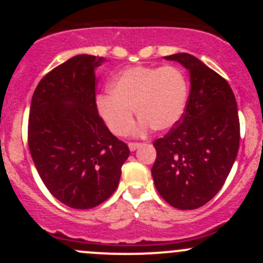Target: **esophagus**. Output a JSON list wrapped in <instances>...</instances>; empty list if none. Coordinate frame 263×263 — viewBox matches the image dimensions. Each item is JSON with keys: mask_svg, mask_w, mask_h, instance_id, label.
I'll return each mask as SVG.
<instances>
[{"mask_svg": "<svg viewBox=\"0 0 263 263\" xmlns=\"http://www.w3.org/2000/svg\"><path fill=\"white\" fill-rule=\"evenodd\" d=\"M140 146H141V142H129L128 144V147L131 151H135L137 147H140Z\"/></svg>", "mask_w": 263, "mask_h": 263, "instance_id": "obj_1", "label": "esophagus"}]
</instances>
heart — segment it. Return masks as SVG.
<instances>
[{"label":"heart","mask_w":263,"mask_h":263,"mask_svg":"<svg viewBox=\"0 0 263 263\" xmlns=\"http://www.w3.org/2000/svg\"><path fill=\"white\" fill-rule=\"evenodd\" d=\"M108 92L98 98V110L116 136H124L132 128V110L142 127L165 131L178 123L184 112L187 81L174 66H135L116 75Z\"/></svg>","instance_id":"heart-1"}]
</instances>
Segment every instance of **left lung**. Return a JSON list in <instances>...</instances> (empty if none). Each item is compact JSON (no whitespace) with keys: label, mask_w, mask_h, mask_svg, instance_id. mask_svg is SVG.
Masks as SVG:
<instances>
[{"label":"left lung","mask_w":263,"mask_h":263,"mask_svg":"<svg viewBox=\"0 0 263 263\" xmlns=\"http://www.w3.org/2000/svg\"><path fill=\"white\" fill-rule=\"evenodd\" d=\"M165 60L190 71L191 90L181 122L153 142L156 160L151 174L169 205L195 210L219 192L237 158V100L228 81L195 55L177 53Z\"/></svg>","instance_id":"left-lung-1"}]
</instances>
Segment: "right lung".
<instances>
[{
    "mask_svg": "<svg viewBox=\"0 0 263 263\" xmlns=\"http://www.w3.org/2000/svg\"><path fill=\"white\" fill-rule=\"evenodd\" d=\"M102 57L79 54L49 71L34 90L28 144L50 195L72 209H92L113 195L129 155L98 113L94 70Z\"/></svg>",
    "mask_w": 263,
    "mask_h": 263,
    "instance_id": "add662e5",
    "label": "right lung"
}]
</instances>
